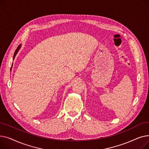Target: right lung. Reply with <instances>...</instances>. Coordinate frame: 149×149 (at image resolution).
I'll return each mask as SVG.
<instances>
[{"mask_svg":"<svg viewBox=\"0 0 149 149\" xmlns=\"http://www.w3.org/2000/svg\"><path fill=\"white\" fill-rule=\"evenodd\" d=\"M20 47H21V45H20L18 47H17V49L15 50V52H14V57H13V60L15 58V56H16L17 55V52H19V49H20ZM12 66H13V64H12ZM12 66H11V68H12Z\"/></svg>","mask_w":149,"mask_h":149,"instance_id":"right-lung-1","label":"right lung"}]
</instances>
